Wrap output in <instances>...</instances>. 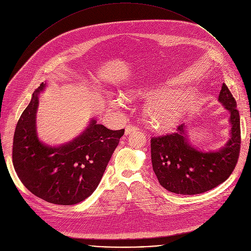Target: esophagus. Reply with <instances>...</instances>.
Listing matches in <instances>:
<instances>
[{
    "instance_id": "esophagus-1",
    "label": "esophagus",
    "mask_w": 251,
    "mask_h": 251,
    "mask_svg": "<svg viewBox=\"0 0 251 251\" xmlns=\"http://www.w3.org/2000/svg\"><path fill=\"white\" fill-rule=\"evenodd\" d=\"M137 130H139V127H138L137 125H135V124H129V125L126 126L125 134L128 135V134H130V133H132V132H135V131H137Z\"/></svg>"
}]
</instances>
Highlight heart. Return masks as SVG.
I'll return each mask as SVG.
<instances>
[{"label":"heart","mask_w":251,"mask_h":251,"mask_svg":"<svg viewBox=\"0 0 251 251\" xmlns=\"http://www.w3.org/2000/svg\"><path fill=\"white\" fill-rule=\"evenodd\" d=\"M147 90H137L127 96L145 95ZM191 102L185 94L164 91L154 95L146 105V115L150 124L158 129L175 126L187 112Z\"/></svg>","instance_id":"1"}]
</instances>
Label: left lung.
<instances>
[{
  "instance_id": "1",
  "label": "left lung",
  "mask_w": 251,
  "mask_h": 251,
  "mask_svg": "<svg viewBox=\"0 0 251 251\" xmlns=\"http://www.w3.org/2000/svg\"><path fill=\"white\" fill-rule=\"evenodd\" d=\"M219 100L230 113V138L217 152H201L188 141L186 126L172 134L151 138V159L158 181L166 190L198 195L224 183L233 172L240 151V119L231 92L223 84Z\"/></svg>"
}]
</instances>
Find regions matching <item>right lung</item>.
<instances>
[{"label": "right lung", "mask_w": 251, "mask_h": 251, "mask_svg": "<svg viewBox=\"0 0 251 251\" xmlns=\"http://www.w3.org/2000/svg\"><path fill=\"white\" fill-rule=\"evenodd\" d=\"M22 113L13 141V164L24 186L34 196L55 204H75L97 188L124 129L110 130L96 120L76 139L59 147L42 143L35 130L39 92Z\"/></svg>", "instance_id": "add662e5"}]
</instances>
